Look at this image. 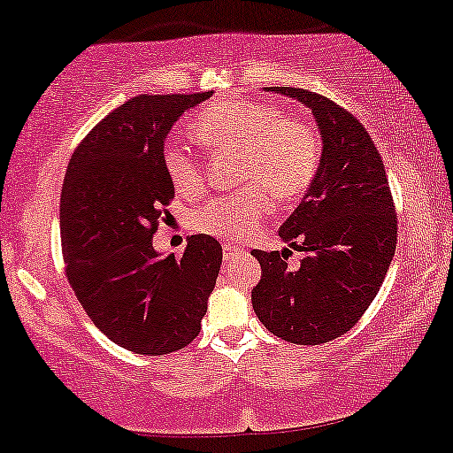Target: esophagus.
<instances>
[{
  "label": "esophagus",
  "instance_id": "esophagus-1",
  "mask_svg": "<svg viewBox=\"0 0 453 453\" xmlns=\"http://www.w3.org/2000/svg\"><path fill=\"white\" fill-rule=\"evenodd\" d=\"M241 247H238V244H234V242H223V257L226 259H232L234 255H238L241 253Z\"/></svg>",
  "mask_w": 453,
  "mask_h": 453
}]
</instances>
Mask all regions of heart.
Here are the masks:
<instances>
[{"mask_svg": "<svg viewBox=\"0 0 453 453\" xmlns=\"http://www.w3.org/2000/svg\"><path fill=\"white\" fill-rule=\"evenodd\" d=\"M192 133L219 150L242 151L241 179L255 183L241 192L217 196L196 212L194 227L211 236L247 241L270 217L269 191L276 200L297 198L319 171L320 137L314 124L285 116L272 103L250 99L212 103L194 118ZM162 162L179 194L203 192L204 171L188 147L168 143Z\"/></svg>", "mask_w": 453, "mask_h": 453, "instance_id": "heart-1", "label": "heart"}]
</instances>
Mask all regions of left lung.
<instances>
[{"label":"left lung","instance_id":"left-lung-1","mask_svg":"<svg viewBox=\"0 0 453 453\" xmlns=\"http://www.w3.org/2000/svg\"><path fill=\"white\" fill-rule=\"evenodd\" d=\"M306 105L323 137L319 171L279 236L302 250H253L261 280L250 291L257 319L291 344L316 346L350 331L378 296L396 249V215L384 162L352 113L323 95L270 86Z\"/></svg>","mask_w":453,"mask_h":453}]
</instances>
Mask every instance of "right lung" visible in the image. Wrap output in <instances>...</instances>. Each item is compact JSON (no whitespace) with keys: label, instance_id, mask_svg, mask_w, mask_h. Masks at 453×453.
<instances>
[{"label":"right lung","instance_id":"right-lung-1","mask_svg":"<svg viewBox=\"0 0 453 453\" xmlns=\"http://www.w3.org/2000/svg\"><path fill=\"white\" fill-rule=\"evenodd\" d=\"M139 95L113 109L71 156L61 192L65 272L90 320L118 346L157 357L200 334L221 268V244L198 234L181 257L154 234L174 188L165 171L173 124L209 99Z\"/></svg>","mask_w":453,"mask_h":453}]
</instances>
